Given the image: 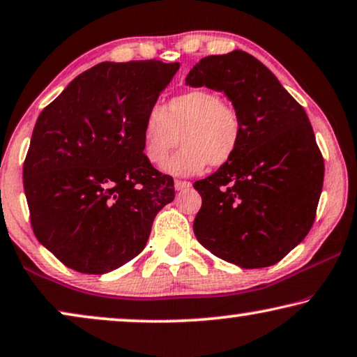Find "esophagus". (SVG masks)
<instances>
[{"instance_id":"esophagus-1","label":"esophagus","mask_w":357,"mask_h":357,"mask_svg":"<svg viewBox=\"0 0 357 357\" xmlns=\"http://www.w3.org/2000/svg\"><path fill=\"white\" fill-rule=\"evenodd\" d=\"M190 185L192 184H190L189 181H181V179L174 181V188H176V190H185V189H189Z\"/></svg>"}]
</instances>
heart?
<instances>
[{"mask_svg": "<svg viewBox=\"0 0 357 357\" xmlns=\"http://www.w3.org/2000/svg\"><path fill=\"white\" fill-rule=\"evenodd\" d=\"M183 147L165 164V169L176 176L200 173L207 165L222 167L238 152L243 139V119L233 103L218 92L192 89L179 93L167 107H153L142 123V150L155 167L178 143Z\"/></svg>", "mask_w": 357, "mask_h": 357, "instance_id": "1", "label": "heart"}]
</instances>
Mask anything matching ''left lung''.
Segmentation results:
<instances>
[{
  "label": "left lung",
  "mask_w": 357,
  "mask_h": 357,
  "mask_svg": "<svg viewBox=\"0 0 357 357\" xmlns=\"http://www.w3.org/2000/svg\"><path fill=\"white\" fill-rule=\"evenodd\" d=\"M185 84L225 92L243 119L234 157L194 183L202 197L195 238L243 268L275 265L312 228L322 194L324 157L307 114L241 50L200 59Z\"/></svg>",
  "instance_id": "obj_1"
}]
</instances>
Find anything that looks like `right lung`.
<instances>
[{
    "instance_id": "right-lung-1",
    "label": "right lung",
    "mask_w": 357,
    "mask_h": 357,
    "mask_svg": "<svg viewBox=\"0 0 357 357\" xmlns=\"http://www.w3.org/2000/svg\"><path fill=\"white\" fill-rule=\"evenodd\" d=\"M179 63H100L40 113L24 160L30 225L66 267L102 275L142 252L174 183L145 158L142 123Z\"/></svg>"
}]
</instances>
